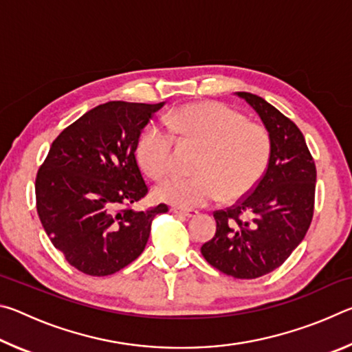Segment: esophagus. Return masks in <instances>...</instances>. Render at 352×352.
Instances as JSON below:
<instances>
[{"instance_id":"obj_1","label":"esophagus","mask_w":352,"mask_h":352,"mask_svg":"<svg viewBox=\"0 0 352 352\" xmlns=\"http://www.w3.org/2000/svg\"><path fill=\"white\" fill-rule=\"evenodd\" d=\"M170 211L175 212V214H182V216H184V217H194V216H197V214H199L197 211H194V210H182V208H177V206H172Z\"/></svg>"}]
</instances>
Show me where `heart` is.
<instances>
[{"label":"heart","instance_id":"obj_1","mask_svg":"<svg viewBox=\"0 0 352 352\" xmlns=\"http://www.w3.org/2000/svg\"><path fill=\"white\" fill-rule=\"evenodd\" d=\"M175 136L204 144L195 175H170L155 186L160 200L182 208L205 206L222 197L248 192L264 174L270 136L264 126L219 102L189 104L152 122L136 142V157L148 174L160 178L175 163Z\"/></svg>","mask_w":352,"mask_h":352}]
</instances>
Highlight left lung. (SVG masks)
Segmentation results:
<instances>
[{
  "mask_svg": "<svg viewBox=\"0 0 352 352\" xmlns=\"http://www.w3.org/2000/svg\"><path fill=\"white\" fill-rule=\"evenodd\" d=\"M236 94L253 107L269 132V164L252 192L214 211L216 234L200 250L225 275L254 279L283 265L305 239L314 216L317 169L294 121L256 94Z\"/></svg>",
  "mask_w": 352,
  "mask_h": 352,
  "instance_id": "left-lung-1",
  "label": "left lung"
}]
</instances>
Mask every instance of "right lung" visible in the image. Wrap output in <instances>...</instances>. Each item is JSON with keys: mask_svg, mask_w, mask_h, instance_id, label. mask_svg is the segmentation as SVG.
Here are the masks:
<instances>
[{"mask_svg": "<svg viewBox=\"0 0 352 352\" xmlns=\"http://www.w3.org/2000/svg\"><path fill=\"white\" fill-rule=\"evenodd\" d=\"M160 104L111 100L87 111L52 141L35 178V200L47 237L85 275L107 276L142 253L157 214L135 211L148 188L136 142Z\"/></svg>", "mask_w": 352, "mask_h": 352, "instance_id": "1", "label": "right lung"}]
</instances>
